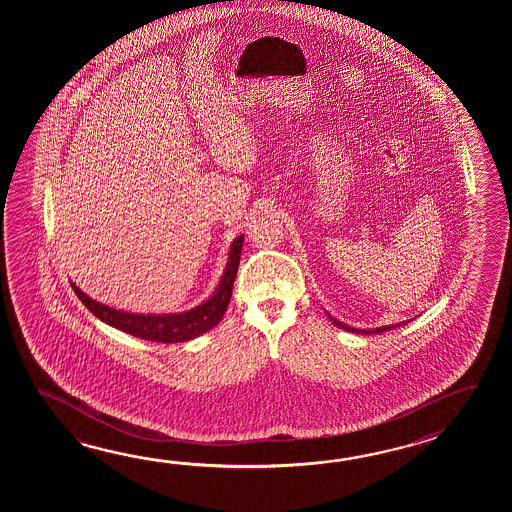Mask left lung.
Wrapping results in <instances>:
<instances>
[{"label": "left lung", "mask_w": 512, "mask_h": 512, "mask_svg": "<svg viewBox=\"0 0 512 512\" xmlns=\"http://www.w3.org/2000/svg\"><path fill=\"white\" fill-rule=\"evenodd\" d=\"M331 318V322L335 324V326L340 327V329H346V331H351V333H360V335H373V333H384V331H388V329H393V327L404 326V322L401 324H392V326H382L375 327V329H355V327L346 326V324H342V322H338L335 320L333 316L329 315Z\"/></svg>", "instance_id": "1"}]
</instances>
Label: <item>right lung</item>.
Returning <instances> with one entry per match:
<instances>
[{"mask_svg":"<svg viewBox=\"0 0 512 512\" xmlns=\"http://www.w3.org/2000/svg\"><path fill=\"white\" fill-rule=\"evenodd\" d=\"M241 247H243V236H238L232 247H230L227 269L221 276L216 293L208 298L207 302L197 305L185 313L177 315H135L126 311H117L113 307L100 304L97 300L89 298L82 293L75 283H71L73 291L77 293L82 304L93 315L106 322L109 326L117 327L124 333H130L133 337L152 340V342H163V344H175V342H186L192 338L207 333L208 329L218 326L219 320L225 315L229 307L230 296H232V285L238 274L240 265Z\"/></svg>","mask_w":512,"mask_h":512,"instance_id":"obj_1","label":"right lung"}]
</instances>
